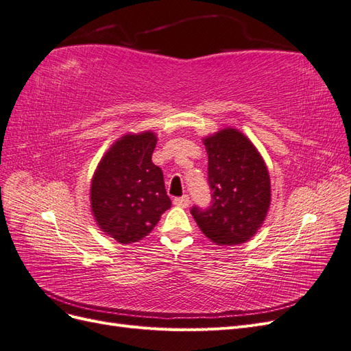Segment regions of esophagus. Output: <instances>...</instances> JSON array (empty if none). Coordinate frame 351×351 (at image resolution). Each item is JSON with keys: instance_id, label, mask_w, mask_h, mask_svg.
Here are the masks:
<instances>
[{"instance_id": "esophagus-1", "label": "esophagus", "mask_w": 351, "mask_h": 351, "mask_svg": "<svg viewBox=\"0 0 351 351\" xmlns=\"http://www.w3.org/2000/svg\"><path fill=\"white\" fill-rule=\"evenodd\" d=\"M190 204V197L187 195L182 196V197H176L174 199V205L180 206V208H187Z\"/></svg>"}]
</instances>
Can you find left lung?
<instances>
[{"mask_svg":"<svg viewBox=\"0 0 351 351\" xmlns=\"http://www.w3.org/2000/svg\"><path fill=\"white\" fill-rule=\"evenodd\" d=\"M208 152L210 206L190 209L202 232L218 246L250 240L271 205L268 168L246 136L222 129L204 139Z\"/></svg>","mask_w":351,"mask_h":351,"instance_id":"obj_1","label":"left lung"}]
</instances>
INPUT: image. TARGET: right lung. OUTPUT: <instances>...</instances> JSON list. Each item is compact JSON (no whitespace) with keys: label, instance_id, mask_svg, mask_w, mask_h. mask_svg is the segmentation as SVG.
Wrapping results in <instances>:
<instances>
[{"label":"right lung","instance_id":"obj_1","mask_svg":"<svg viewBox=\"0 0 351 351\" xmlns=\"http://www.w3.org/2000/svg\"><path fill=\"white\" fill-rule=\"evenodd\" d=\"M156 136L125 134L98 164L90 186V206L99 228L119 243L142 240L171 206L162 169L152 162Z\"/></svg>","mask_w":351,"mask_h":351}]
</instances>
